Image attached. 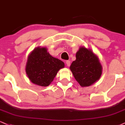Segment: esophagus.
<instances>
[{"instance_id":"esophagus-1","label":"esophagus","mask_w":125,"mask_h":125,"mask_svg":"<svg viewBox=\"0 0 125 125\" xmlns=\"http://www.w3.org/2000/svg\"><path fill=\"white\" fill-rule=\"evenodd\" d=\"M66 65L67 66H70V62L69 61H66Z\"/></svg>"}]
</instances>
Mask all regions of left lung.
<instances>
[{
  "label": "left lung",
  "mask_w": 125,
  "mask_h": 125,
  "mask_svg": "<svg viewBox=\"0 0 125 125\" xmlns=\"http://www.w3.org/2000/svg\"><path fill=\"white\" fill-rule=\"evenodd\" d=\"M76 56V59L72 62L70 70L81 86H90L100 78L102 66L97 56L84 47L80 48Z\"/></svg>",
  "instance_id": "left-lung-1"
}]
</instances>
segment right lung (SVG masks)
I'll list each match as a JSON object with an SVG mask.
<instances>
[{
  "label": "right lung",
  "mask_w": 125,
  "mask_h": 125,
  "mask_svg": "<svg viewBox=\"0 0 125 125\" xmlns=\"http://www.w3.org/2000/svg\"><path fill=\"white\" fill-rule=\"evenodd\" d=\"M64 66V63L51 56L46 48L38 47L28 56L25 71L31 82L46 87L53 81L59 70Z\"/></svg>",
  "instance_id": "add662e5"
}]
</instances>
